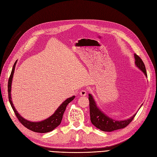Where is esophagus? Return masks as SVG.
<instances>
[{
  "label": "esophagus",
  "mask_w": 157,
  "mask_h": 157,
  "mask_svg": "<svg viewBox=\"0 0 157 157\" xmlns=\"http://www.w3.org/2000/svg\"><path fill=\"white\" fill-rule=\"evenodd\" d=\"M86 94H87V91L85 90H81L80 91V96H86Z\"/></svg>",
  "instance_id": "obj_1"
}]
</instances>
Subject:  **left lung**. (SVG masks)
I'll return each instance as SVG.
<instances>
[{
  "mask_svg": "<svg viewBox=\"0 0 157 157\" xmlns=\"http://www.w3.org/2000/svg\"><path fill=\"white\" fill-rule=\"evenodd\" d=\"M135 64L136 66L144 72L145 75L147 77L146 69H145V65L142 60L136 54H134ZM89 96V103H90V120L93 125L97 128L100 129L102 131L105 132H112L113 131L118 130V129L123 128L126 127L130 123L134 117L136 116L135 113L131 118L123 121H116L113 119L108 117L97 107L93 96L91 94Z\"/></svg>",
  "mask_w": 157,
  "mask_h": 157,
  "instance_id": "obj_1",
  "label": "left lung"
}]
</instances>
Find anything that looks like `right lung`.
<instances>
[{
  "instance_id": "1",
  "label": "right lung",
  "mask_w": 157,
  "mask_h": 157,
  "mask_svg": "<svg viewBox=\"0 0 157 157\" xmlns=\"http://www.w3.org/2000/svg\"><path fill=\"white\" fill-rule=\"evenodd\" d=\"M16 62H17V61L15 62L13 66L12 72H11V75L8 80V84L9 101L11 105V106H12L13 112H15L16 117H17L19 121L22 123L23 125H24L26 128L29 129V130L32 131L39 132V133H45V132L52 131L60 124L63 117V113L65 110H66V106L70 102L72 101L75 99V96L69 97V98H68L64 102H63L62 104H61V105L58 108V109L51 117L46 119V120L44 121H39V122H32L25 120V119L23 118L22 116H21V115L15 109V107L13 105V102L12 101V97H11V88H12V86H12L13 75L14 73Z\"/></svg>"
}]
</instances>
